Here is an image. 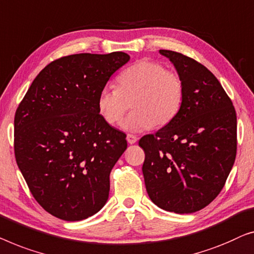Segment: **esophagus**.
Returning a JSON list of instances; mask_svg holds the SVG:
<instances>
[{
    "instance_id": "esophagus-1",
    "label": "esophagus",
    "mask_w": 254,
    "mask_h": 254,
    "mask_svg": "<svg viewBox=\"0 0 254 254\" xmlns=\"http://www.w3.org/2000/svg\"><path fill=\"white\" fill-rule=\"evenodd\" d=\"M127 142L128 144H134V142H137V140H138V138L135 137V135H133V134H127Z\"/></svg>"
}]
</instances>
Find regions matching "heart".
Wrapping results in <instances>:
<instances>
[{"label": "heart", "mask_w": 254, "mask_h": 254, "mask_svg": "<svg viewBox=\"0 0 254 254\" xmlns=\"http://www.w3.org/2000/svg\"><path fill=\"white\" fill-rule=\"evenodd\" d=\"M184 86L177 74L158 62L140 60L116 78V88L105 87L96 98V108L103 121L115 126L128 109H133L121 127L127 132H141L163 127L180 112Z\"/></svg>", "instance_id": "b5f03b06"}]
</instances>
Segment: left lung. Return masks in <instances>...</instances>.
<instances>
[{
  "label": "left lung",
  "instance_id": "left-lung-1",
  "mask_svg": "<svg viewBox=\"0 0 254 254\" xmlns=\"http://www.w3.org/2000/svg\"><path fill=\"white\" fill-rule=\"evenodd\" d=\"M184 86L176 117L139 140L146 191L156 206L194 213L217 197L234 166L237 117L216 77L197 61L161 49Z\"/></svg>",
  "mask_w": 254,
  "mask_h": 254
}]
</instances>
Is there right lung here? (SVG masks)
I'll use <instances>...</instances> for the list:
<instances>
[{
  "label": "right lung",
  "instance_id": "obj_1",
  "mask_svg": "<svg viewBox=\"0 0 254 254\" xmlns=\"http://www.w3.org/2000/svg\"><path fill=\"white\" fill-rule=\"evenodd\" d=\"M128 60L123 52L61 57L17 108V164L35 200L61 220L87 219L108 200L110 171L127 144L100 116L96 98Z\"/></svg>",
  "mask_w": 254,
  "mask_h": 254
}]
</instances>
